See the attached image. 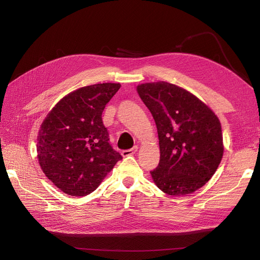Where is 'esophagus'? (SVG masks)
I'll list each match as a JSON object with an SVG mask.
<instances>
[{
  "mask_svg": "<svg viewBox=\"0 0 260 260\" xmlns=\"http://www.w3.org/2000/svg\"><path fill=\"white\" fill-rule=\"evenodd\" d=\"M138 146L136 145V146H133L132 148H130V149H124V151H122L121 152V155L123 156V157H127V156H131V155H133V154H136L137 152H138Z\"/></svg>",
  "mask_w": 260,
  "mask_h": 260,
  "instance_id": "1",
  "label": "esophagus"
}]
</instances>
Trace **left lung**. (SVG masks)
<instances>
[{
  "label": "left lung",
  "mask_w": 260,
  "mask_h": 260,
  "mask_svg": "<svg viewBox=\"0 0 260 260\" xmlns=\"http://www.w3.org/2000/svg\"><path fill=\"white\" fill-rule=\"evenodd\" d=\"M158 132L160 159L155 184L172 196L193 193L210 180L223 155L221 124L188 91L165 81L138 85Z\"/></svg>",
  "instance_id": "8db88e82"
}]
</instances>
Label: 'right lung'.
<instances>
[{"label":"right lung","mask_w":260,"mask_h":260,"mask_svg":"<svg viewBox=\"0 0 260 260\" xmlns=\"http://www.w3.org/2000/svg\"><path fill=\"white\" fill-rule=\"evenodd\" d=\"M119 89V83L83 86L62 98L43 120L37 139L39 164L64 193H92L122 159L109 143L102 120L106 104Z\"/></svg>","instance_id":"add662e5"}]
</instances>
